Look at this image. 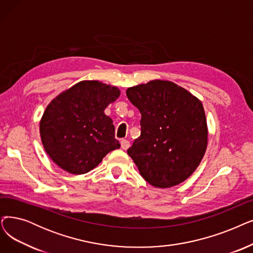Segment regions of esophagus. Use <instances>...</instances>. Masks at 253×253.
Returning <instances> with one entry per match:
<instances>
[{"label":"esophagus","instance_id":"esophagus-1","mask_svg":"<svg viewBox=\"0 0 253 253\" xmlns=\"http://www.w3.org/2000/svg\"><path fill=\"white\" fill-rule=\"evenodd\" d=\"M130 147V142L127 139H122L121 140V148L123 150H127Z\"/></svg>","mask_w":253,"mask_h":253}]
</instances>
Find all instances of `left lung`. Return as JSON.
Segmentation results:
<instances>
[{
  "mask_svg": "<svg viewBox=\"0 0 253 253\" xmlns=\"http://www.w3.org/2000/svg\"><path fill=\"white\" fill-rule=\"evenodd\" d=\"M126 95L141 115L140 135L127 150L141 177L159 188L184 182L200 166L208 145L201 100L160 80L128 87Z\"/></svg>",
  "mask_w": 253,
  "mask_h": 253,
  "instance_id": "left-lung-1",
  "label": "left lung"
}]
</instances>
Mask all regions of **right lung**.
<instances>
[{
  "label": "right lung",
  "mask_w": 253,
  "mask_h": 253,
  "mask_svg": "<svg viewBox=\"0 0 253 253\" xmlns=\"http://www.w3.org/2000/svg\"><path fill=\"white\" fill-rule=\"evenodd\" d=\"M119 96L117 86L83 81L47 105L40 121V135L58 167L73 174L85 173L120 148L113 120L104 114Z\"/></svg>",
  "instance_id": "obj_1"
}]
</instances>
